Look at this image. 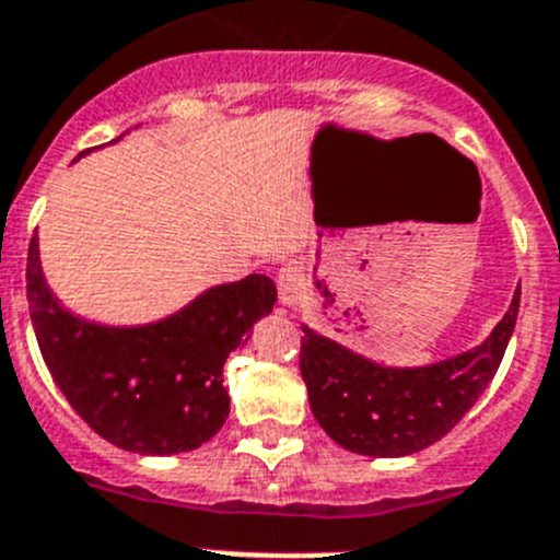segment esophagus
Returning a JSON list of instances; mask_svg holds the SVG:
<instances>
[{"label": "esophagus", "instance_id": "esophagus-1", "mask_svg": "<svg viewBox=\"0 0 560 560\" xmlns=\"http://www.w3.org/2000/svg\"><path fill=\"white\" fill-rule=\"evenodd\" d=\"M276 284H279L281 304L295 306L298 301L304 298V292H306L304 268H301V265H298V262H287L284 268L279 270V276H276Z\"/></svg>", "mask_w": 560, "mask_h": 560}]
</instances>
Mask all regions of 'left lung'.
Wrapping results in <instances>:
<instances>
[{"label": "left lung", "instance_id": "1", "mask_svg": "<svg viewBox=\"0 0 560 560\" xmlns=\"http://www.w3.org/2000/svg\"><path fill=\"white\" fill-rule=\"evenodd\" d=\"M516 312L520 290L483 345L425 368H384L301 326V375L312 415L339 447L359 456L420 453L453 431L483 395L503 362Z\"/></svg>", "mask_w": 560, "mask_h": 560}]
</instances>
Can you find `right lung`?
Listing matches in <instances>:
<instances>
[{"label":"right lung","mask_w":560,"mask_h":560,"mask_svg":"<svg viewBox=\"0 0 560 560\" xmlns=\"http://www.w3.org/2000/svg\"><path fill=\"white\" fill-rule=\"evenodd\" d=\"M27 301L46 368L71 409L121 451L174 456L201 447L226 422L223 364L273 310L276 284L250 273L201 292L160 323L96 326L57 304L33 234Z\"/></svg>","instance_id":"obj_1"}]
</instances>
